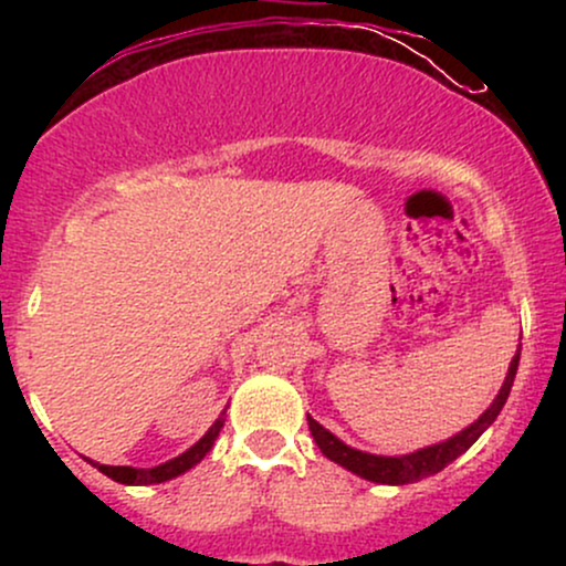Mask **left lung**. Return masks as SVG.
Returning <instances> with one entry per match:
<instances>
[{
  "label": "left lung",
  "mask_w": 566,
  "mask_h": 566,
  "mask_svg": "<svg viewBox=\"0 0 566 566\" xmlns=\"http://www.w3.org/2000/svg\"><path fill=\"white\" fill-rule=\"evenodd\" d=\"M518 354H522V346H518L516 356L511 359L509 375H505V380H503V386H500L495 401H492V405L484 409L482 418L473 420L469 428H463V431L454 433V437H450L447 441H439V444L423 447V450H415L409 454H396V458H388V454L361 452V450H354V447L343 444V441L337 439L335 433H329L327 428L316 423V420L308 415L311 437H314L316 447H319V450L324 452V458H329L333 463L343 465V469L350 471V473H356V476L367 479V482H375V484H412V482H420V479L433 476V473L447 469V465H450L454 458H460V454L469 450L473 441L482 437L486 428L495 423L500 409H503L505 399H509V394H511L513 378H516Z\"/></svg>",
  "instance_id": "1"
}]
</instances>
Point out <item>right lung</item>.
<instances>
[{"mask_svg":"<svg viewBox=\"0 0 566 566\" xmlns=\"http://www.w3.org/2000/svg\"><path fill=\"white\" fill-rule=\"evenodd\" d=\"M223 415L226 412H220V418L210 426V431H207L205 437H201L197 444L191 447V450L178 454V458L167 460V463L154 465V469H133V465H101V463H95V460H90V458H87V463H93L97 471L106 473L108 479H114V482H119V484H161V482H170V479L180 476V473H186L188 469H193V465H197L199 460L212 450V444H216V439L220 433V428H223V423H226Z\"/></svg>","mask_w":566,"mask_h":566,"instance_id":"1","label":"right lung"}]
</instances>
